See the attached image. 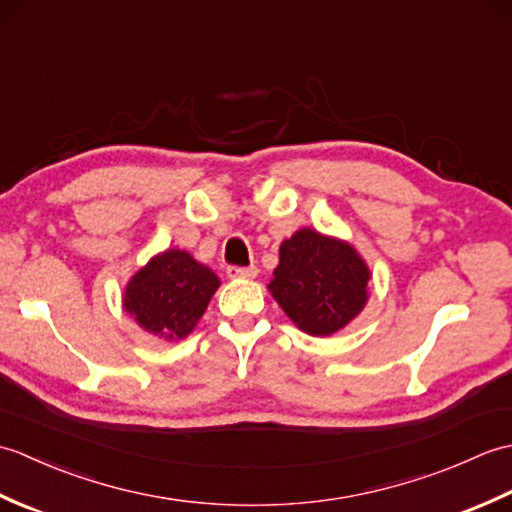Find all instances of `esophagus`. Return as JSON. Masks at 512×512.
<instances>
[{
    "instance_id": "obj_1",
    "label": "esophagus",
    "mask_w": 512,
    "mask_h": 512,
    "mask_svg": "<svg viewBox=\"0 0 512 512\" xmlns=\"http://www.w3.org/2000/svg\"><path fill=\"white\" fill-rule=\"evenodd\" d=\"M226 275L231 279H255L257 268L255 266H228Z\"/></svg>"
}]
</instances>
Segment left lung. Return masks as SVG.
<instances>
[{"label":"left lung","mask_w":512,"mask_h":512,"mask_svg":"<svg viewBox=\"0 0 512 512\" xmlns=\"http://www.w3.org/2000/svg\"><path fill=\"white\" fill-rule=\"evenodd\" d=\"M369 277L354 246L301 228L279 246V266L268 290L299 330L330 336L365 308Z\"/></svg>","instance_id":"obj_1"}]
</instances>
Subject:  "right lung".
Listing matches in <instances>:
<instances>
[{"label": "right lung", "instance_id": "1", "mask_svg": "<svg viewBox=\"0 0 512 512\" xmlns=\"http://www.w3.org/2000/svg\"><path fill=\"white\" fill-rule=\"evenodd\" d=\"M220 279L187 250L169 248L129 279L123 308L140 328L165 341L189 336L209 306Z\"/></svg>", "mask_w": 512, "mask_h": 512}]
</instances>
